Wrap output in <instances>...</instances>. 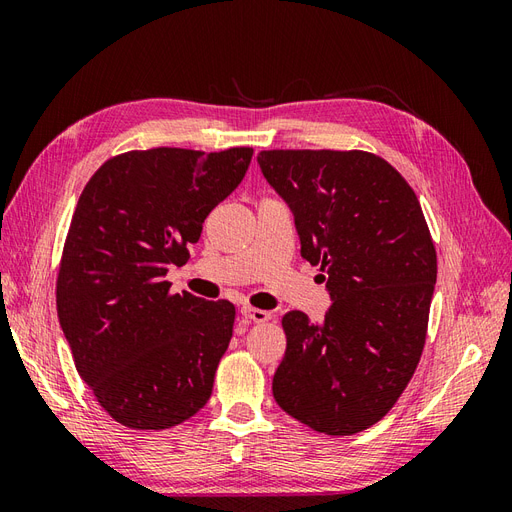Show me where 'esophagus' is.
Instances as JSON below:
<instances>
[{"label": "esophagus", "instance_id": "34e87169", "mask_svg": "<svg viewBox=\"0 0 512 512\" xmlns=\"http://www.w3.org/2000/svg\"><path fill=\"white\" fill-rule=\"evenodd\" d=\"M241 314L252 322H267L271 318V314L265 312V309H256V307H250V305H243Z\"/></svg>", "mask_w": 512, "mask_h": 512}]
</instances>
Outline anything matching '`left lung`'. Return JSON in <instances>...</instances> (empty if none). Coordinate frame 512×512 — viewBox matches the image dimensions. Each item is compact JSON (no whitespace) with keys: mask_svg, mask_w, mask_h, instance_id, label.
Instances as JSON below:
<instances>
[{"mask_svg":"<svg viewBox=\"0 0 512 512\" xmlns=\"http://www.w3.org/2000/svg\"><path fill=\"white\" fill-rule=\"evenodd\" d=\"M258 164L294 215L301 256L327 273L333 301L322 322L282 318L273 397L314 431L352 436L395 406L421 361L438 275L421 203L367 151L273 149Z\"/></svg>","mask_w":512,"mask_h":512,"instance_id":"8db88e82","label":"left lung"}]
</instances>
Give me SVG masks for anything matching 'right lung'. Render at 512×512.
Instances as JSON below:
<instances>
[{
    "mask_svg": "<svg viewBox=\"0 0 512 512\" xmlns=\"http://www.w3.org/2000/svg\"><path fill=\"white\" fill-rule=\"evenodd\" d=\"M252 147H158L106 160L76 203L57 275V316L98 404L130 429L188 421L213 391L235 324L230 301L170 294V265L237 188Z\"/></svg>",
    "mask_w": 512,
    "mask_h": 512,
    "instance_id": "add662e5",
    "label": "right lung"
}]
</instances>
